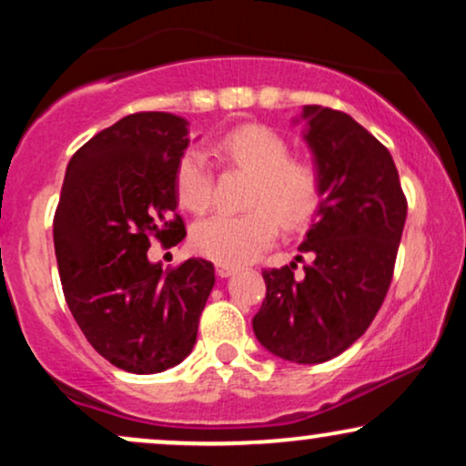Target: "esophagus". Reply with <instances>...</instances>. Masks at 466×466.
I'll return each instance as SVG.
<instances>
[{"label": "esophagus", "instance_id": "esophagus-1", "mask_svg": "<svg viewBox=\"0 0 466 466\" xmlns=\"http://www.w3.org/2000/svg\"><path fill=\"white\" fill-rule=\"evenodd\" d=\"M234 271H237V267H234V265H223V263L217 265V276H218V278L232 276Z\"/></svg>", "mask_w": 466, "mask_h": 466}]
</instances>
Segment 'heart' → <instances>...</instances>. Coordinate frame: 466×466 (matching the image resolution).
<instances>
[{"label": "heart", "instance_id": "obj_1", "mask_svg": "<svg viewBox=\"0 0 466 466\" xmlns=\"http://www.w3.org/2000/svg\"><path fill=\"white\" fill-rule=\"evenodd\" d=\"M223 166H238L251 173L248 208L243 215L201 218L190 232L197 254L223 265H243L258 258L274 243L278 228H300L318 210L319 177L309 162L289 157V144L274 129L243 125L212 147ZM175 190L186 210L203 212L215 195V168L197 148L179 157Z\"/></svg>", "mask_w": 466, "mask_h": 466}]
</instances>
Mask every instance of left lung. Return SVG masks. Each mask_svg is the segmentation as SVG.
Here are the masks:
<instances>
[{
  "instance_id": "8db88e82",
  "label": "left lung",
  "mask_w": 466,
  "mask_h": 466,
  "mask_svg": "<svg viewBox=\"0 0 466 466\" xmlns=\"http://www.w3.org/2000/svg\"><path fill=\"white\" fill-rule=\"evenodd\" d=\"M302 117L322 195L300 245L311 263L300 278L296 263L263 271L267 293L251 326L276 357L322 363L355 344L386 300L408 199L392 155L360 122L318 105Z\"/></svg>"
}]
</instances>
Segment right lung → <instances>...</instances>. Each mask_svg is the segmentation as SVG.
<instances>
[{
	"label": "right lung",
	"instance_id": "1",
	"mask_svg": "<svg viewBox=\"0 0 466 466\" xmlns=\"http://www.w3.org/2000/svg\"><path fill=\"white\" fill-rule=\"evenodd\" d=\"M188 122L140 111L96 133L69 159L55 215V251L66 302L98 355L127 372L153 374L190 355L215 267L188 258L153 265V240L186 237L175 168Z\"/></svg>",
	"mask_w": 466,
	"mask_h": 466
}]
</instances>
